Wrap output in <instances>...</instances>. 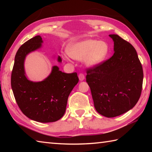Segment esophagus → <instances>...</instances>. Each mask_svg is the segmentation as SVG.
<instances>
[{
	"label": "esophagus",
	"mask_w": 152,
	"mask_h": 152,
	"mask_svg": "<svg viewBox=\"0 0 152 152\" xmlns=\"http://www.w3.org/2000/svg\"><path fill=\"white\" fill-rule=\"evenodd\" d=\"M78 78H79L80 80L83 81L84 78H85V76H84V74L83 73H80L79 75H78Z\"/></svg>",
	"instance_id": "esophagus-1"
}]
</instances>
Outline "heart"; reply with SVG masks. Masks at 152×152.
I'll list each match as a JSON object with an SVG mask.
<instances>
[{
  "label": "heart",
  "mask_w": 152,
  "mask_h": 152,
  "mask_svg": "<svg viewBox=\"0 0 152 152\" xmlns=\"http://www.w3.org/2000/svg\"><path fill=\"white\" fill-rule=\"evenodd\" d=\"M109 45L107 42L92 39L71 43L67 49L71 58L76 60L84 58V62L91 67L99 66L109 56ZM64 58L68 60V56H64Z\"/></svg>",
  "instance_id": "obj_1"
}]
</instances>
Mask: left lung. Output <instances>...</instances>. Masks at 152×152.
<instances>
[{
	"label": "left lung",
	"instance_id": "obj_1",
	"mask_svg": "<svg viewBox=\"0 0 152 152\" xmlns=\"http://www.w3.org/2000/svg\"><path fill=\"white\" fill-rule=\"evenodd\" d=\"M115 53L99 66L86 70V82L96 111L109 118L127 112L137 104L143 72L133 46L118 35H109Z\"/></svg>",
	"mask_w": 152,
	"mask_h": 152
}]
</instances>
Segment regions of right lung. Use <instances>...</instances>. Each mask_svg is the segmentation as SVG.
I'll list each match as a JSON object with an SVG mask.
<instances>
[{
	"label": "right lung",
	"mask_w": 152,
	"mask_h": 152,
	"mask_svg": "<svg viewBox=\"0 0 152 152\" xmlns=\"http://www.w3.org/2000/svg\"><path fill=\"white\" fill-rule=\"evenodd\" d=\"M42 43L41 36L37 35L18 50L11 74V87L18 106L25 116L37 122H55L64 116L69 95L79 79L76 72L64 73L54 66L43 81L29 80L24 69L25 57L42 47ZM58 61H61L60 56Z\"/></svg>",
	"instance_id": "add662e5"
}]
</instances>
